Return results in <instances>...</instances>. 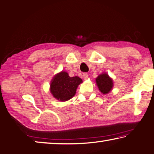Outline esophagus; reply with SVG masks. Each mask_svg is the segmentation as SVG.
Listing matches in <instances>:
<instances>
[{
  "instance_id": "34e87169",
  "label": "esophagus",
  "mask_w": 154,
  "mask_h": 154,
  "mask_svg": "<svg viewBox=\"0 0 154 154\" xmlns=\"http://www.w3.org/2000/svg\"><path fill=\"white\" fill-rule=\"evenodd\" d=\"M82 77L83 79H87L88 78V74L87 72H83L82 75Z\"/></svg>"
}]
</instances>
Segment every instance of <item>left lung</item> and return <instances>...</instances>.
Masks as SVG:
<instances>
[{
  "instance_id": "obj_1",
  "label": "left lung",
  "mask_w": 154,
  "mask_h": 154,
  "mask_svg": "<svg viewBox=\"0 0 154 154\" xmlns=\"http://www.w3.org/2000/svg\"><path fill=\"white\" fill-rule=\"evenodd\" d=\"M96 82L99 90L103 94H107L113 88V81L106 72H103L97 76Z\"/></svg>"
}]
</instances>
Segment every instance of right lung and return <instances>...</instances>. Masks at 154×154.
I'll return each mask as SVG.
<instances>
[{"instance_id":"obj_1","label":"right lung","mask_w":154,"mask_h":154,"mask_svg":"<svg viewBox=\"0 0 154 154\" xmlns=\"http://www.w3.org/2000/svg\"><path fill=\"white\" fill-rule=\"evenodd\" d=\"M82 82L79 77H71L66 72L61 71L53 77L50 90L56 99L65 102L75 96L78 85Z\"/></svg>"}]
</instances>
